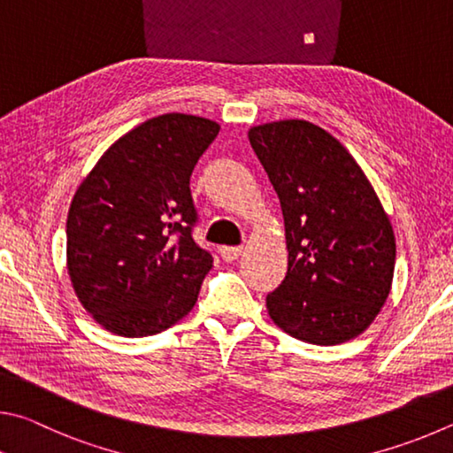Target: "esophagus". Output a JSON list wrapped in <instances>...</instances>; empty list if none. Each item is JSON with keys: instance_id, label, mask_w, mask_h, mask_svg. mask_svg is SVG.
I'll list each match as a JSON object with an SVG mask.
<instances>
[{"instance_id": "esophagus-1", "label": "esophagus", "mask_w": 453, "mask_h": 453, "mask_svg": "<svg viewBox=\"0 0 453 453\" xmlns=\"http://www.w3.org/2000/svg\"><path fill=\"white\" fill-rule=\"evenodd\" d=\"M242 247H220V257L222 260H226V263H233V260L242 255Z\"/></svg>"}]
</instances>
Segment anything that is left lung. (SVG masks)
Here are the masks:
<instances>
[{
	"instance_id": "8db88e82",
	"label": "left lung",
	"mask_w": 453,
	"mask_h": 453,
	"mask_svg": "<svg viewBox=\"0 0 453 453\" xmlns=\"http://www.w3.org/2000/svg\"><path fill=\"white\" fill-rule=\"evenodd\" d=\"M280 198L288 271L266 296L276 326L334 346L366 330L392 288L395 239L374 187L328 131L303 119L252 127Z\"/></svg>"
}]
</instances>
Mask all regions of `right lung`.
<instances>
[{
    "label": "right lung",
    "mask_w": 453,
    "mask_h": 453,
    "mask_svg": "<svg viewBox=\"0 0 453 453\" xmlns=\"http://www.w3.org/2000/svg\"><path fill=\"white\" fill-rule=\"evenodd\" d=\"M219 131L204 117H153L115 141L79 185L67 214L69 279L113 334H158L193 311L212 257L193 241L188 185Z\"/></svg>",
    "instance_id": "obj_1"
}]
</instances>
